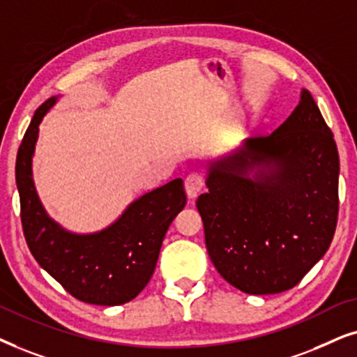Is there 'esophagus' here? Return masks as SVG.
Instances as JSON below:
<instances>
[{
    "mask_svg": "<svg viewBox=\"0 0 357 357\" xmlns=\"http://www.w3.org/2000/svg\"><path fill=\"white\" fill-rule=\"evenodd\" d=\"M184 188H186V194L188 197L191 199H196L197 194L202 191L204 188V178L196 171H192V173H189L186 176V181H184Z\"/></svg>",
    "mask_w": 357,
    "mask_h": 357,
    "instance_id": "esophagus-1",
    "label": "esophagus"
}]
</instances>
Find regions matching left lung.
<instances>
[{
    "instance_id": "left-lung-1",
    "label": "left lung",
    "mask_w": 357,
    "mask_h": 357,
    "mask_svg": "<svg viewBox=\"0 0 357 357\" xmlns=\"http://www.w3.org/2000/svg\"><path fill=\"white\" fill-rule=\"evenodd\" d=\"M340 156L315 99L271 135L212 161L197 197L218 274L253 296L289 291L323 258L338 222Z\"/></svg>"
}]
</instances>
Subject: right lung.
<instances>
[{"instance_id":"1","label":"right lung","mask_w":357,"mask_h":357,"mask_svg":"<svg viewBox=\"0 0 357 357\" xmlns=\"http://www.w3.org/2000/svg\"><path fill=\"white\" fill-rule=\"evenodd\" d=\"M55 102L56 98H50L37 109L17 150L16 184L24 236L40 268L75 298L94 305H121L139 296L153 275L166 230L186 206L183 179L144 194L101 231H66L47 215L32 179L39 123Z\"/></svg>"}]
</instances>
